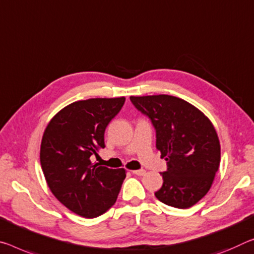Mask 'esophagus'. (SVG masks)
<instances>
[{
	"mask_svg": "<svg viewBox=\"0 0 254 254\" xmlns=\"http://www.w3.org/2000/svg\"><path fill=\"white\" fill-rule=\"evenodd\" d=\"M132 174L134 175H138V176H142L146 174V171L144 170H138V171H132Z\"/></svg>",
	"mask_w": 254,
	"mask_h": 254,
	"instance_id": "1",
	"label": "esophagus"
}]
</instances>
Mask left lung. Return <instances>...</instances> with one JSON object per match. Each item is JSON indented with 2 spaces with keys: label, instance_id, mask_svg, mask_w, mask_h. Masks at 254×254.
Returning <instances> with one entry per match:
<instances>
[{
  "label": "left lung",
  "instance_id": "obj_1",
  "mask_svg": "<svg viewBox=\"0 0 254 254\" xmlns=\"http://www.w3.org/2000/svg\"><path fill=\"white\" fill-rule=\"evenodd\" d=\"M130 100L151 121L156 148L167 162L156 198L174 208L192 207L207 194L219 168L220 144L214 126L198 108L174 96H131Z\"/></svg>",
  "mask_w": 254,
  "mask_h": 254
}]
</instances>
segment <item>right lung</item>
Returning <instances> with one entry per match:
<instances>
[{
  "mask_svg": "<svg viewBox=\"0 0 254 254\" xmlns=\"http://www.w3.org/2000/svg\"><path fill=\"white\" fill-rule=\"evenodd\" d=\"M126 98L79 100L60 111L44 132L40 165L48 188L74 214L95 218L118 199L126 170L91 164L105 147L104 133Z\"/></svg>",
  "mask_w": 254,
  "mask_h": 254,
  "instance_id": "1",
  "label": "right lung"
}]
</instances>
